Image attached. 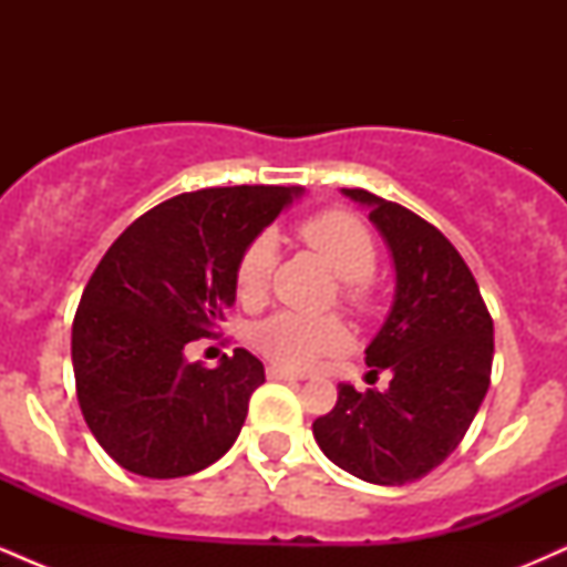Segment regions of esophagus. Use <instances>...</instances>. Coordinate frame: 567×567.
<instances>
[{
  "label": "esophagus",
  "instance_id": "esophagus-1",
  "mask_svg": "<svg viewBox=\"0 0 567 567\" xmlns=\"http://www.w3.org/2000/svg\"><path fill=\"white\" fill-rule=\"evenodd\" d=\"M266 379H269V381H290V383H296L298 375H292V373H288V370H282V368H277V365H269V368H266Z\"/></svg>",
  "mask_w": 567,
  "mask_h": 567
}]
</instances>
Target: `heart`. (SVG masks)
<instances>
[{
	"label": "heart",
	"instance_id": "b5f03b06",
	"mask_svg": "<svg viewBox=\"0 0 567 567\" xmlns=\"http://www.w3.org/2000/svg\"><path fill=\"white\" fill-rule=\"evenodd\" d=\"M303 239L341 282L343 303L365 311L373 301V277L379 264L373 234L365 224L343 210H322L309 216L298 226ZM277 245L271 234H258L245 245L234 269V288L243 303H258L269 288L271 266H275ZM349 333L338 317H303L296 311H277L256 322L250 330V343L271 365L285 370H309L322 357L336 354L347 347Z\"/></svg>",
	"mask_w": 567,
	"mask_h": 567
}]
</instances>
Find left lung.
Here are the masks:
<instances>
[{
  "mask_svg": "<svg viewBox=\"0 0 567 567\" xmlns=\"http://www.w3.org/2000/svg\"><path fill=\"white\" fill-rule=\"evenodd\" d=\"M343 194L370 207L394 256L396 292L365 349L368 375L392 370L389 389L338 386L315 421L336 466L375 485H405L451 455L483 405L493 368V317L477 279L437 226L365 188Z\"/></svg>",
  "mask_w": 567,
  "mask_h": 567,
  "instance_id": "left-lung-1",
  "label": "left lung"
}]
</instances>
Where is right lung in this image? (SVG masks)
<instances>
[{
    "label": "right lung",
    "instance_id": "add662e5",
    "mask_svg": "<svg viewBox=\"0 0 567 567\" xmlns=\"http://www.w3.org/2000/svg\"><path fill=\"white\" fill-rule=\"evenodd\" d=\"M301 188L226 186L165 199L95 266L71 328L76 400L122 470L186 477L218 461L245 424L264 365L234 349L218 368L186 362L234 303V269Z\"/></svg>",
    "mask_w": 567,
    "mask_h": 567
}]
</instances>
